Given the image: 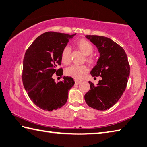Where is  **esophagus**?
<instances>
[{
	"label": "esophagus",
	"instance_id": "1",
	"mask_svg": "<svg viewBox=\"0 0 147 147\" xmlns=\"http://www.w3.org/2000/svg\"><path fill=\"white\" fill-rule=\"evenodd\" d=\"M74 82H75V84H79L82 82L80 80H78V79H75L74 80Z\"/></svg>",
	"mask_w": 147,
	"mask_h": 147
}]
</instances>
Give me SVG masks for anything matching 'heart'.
Returning <instances> with one entry per match:
<instances>
[{
  "mask_svg": "<svg viewBox=\"0 0 147 147\" xmlns=\"http://www.w3.org/2000/svg\"><path fill=\"white\" fill-rule=\"evenodd\" d=\"M76 46L78 49L86 55V61L89 63H92L94 61V58L91 55L94 51V47L87 40L82 38L79 39L76 42ZM61 60L65 65H68L71 63V49L69 47H65L63 49L61 53ZM88 71V68L85 65H73L66 69L65 73L67 75L72 76L76 79L82 78L85 74Z\"/></svg>",
  "mask_w": 147,
  "mask_h": 147,
  "instance_id": "1",
  "label": "heart"
}]
</instances>
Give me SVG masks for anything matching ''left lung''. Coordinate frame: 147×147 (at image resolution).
Masks as SVG:
<instances>
[{
	"label": "left lung",
	"instance_id": "8db88e82",
	"mask_svg": "<svg viewBox=\"0 0 147 147\" xmlns=\"http://www.w3.org/2000/svg\"><path fill=\"white\" fill-rule=\"evenodd\" d=\"M85 37L94 44L100 53L97 64L90 71L93 77L100 76L97 85L89 82L90 90L85 94L90 107L105 111L118 102L123 94L130 75V65L125 50L113 40L97 35Z\"/></svg>",
	"mask_w": 147,
	"mask_h": 147
}]
</instances>
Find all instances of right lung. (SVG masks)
<instances>
[{
	"instance_id": "add662e5",
	"label": "right lung",
	"mask_w": 147,
	"mask_h": 147,
	"mask_svg": "<svg viewBox=\"0 0 147 147\" xmlns=\"http://www.w3.org/2000/svg\"><path fill=\"white\" fill-rule=\"evenodd\" d=\"M75 34L46 32L26 50L23 60L24 87L31 100L44 111L57 110L64 105L74 84L70 76H63V80L55 82L53 75H63L62 69H57V67L61 65L63 49Z\"/></svg>"
}]
</instances>
